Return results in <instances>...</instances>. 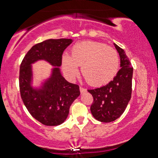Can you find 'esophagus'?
<instances>
[{
	"label": "esophagus",
	"instance_id": "1",
	"mask_svg": "<svg viewBox=\"0 0 158 158\" xmlns=\"http://www.w3.org/2000/svg\"><path fill=\"white\" fill-rule=\"evenodd\" d=\"M79 89H80V92H81V94H83V93H85V92H86V89H85V88H83V87H79Z\"/></svg>",
	"mask_w": 158,
	"mask_h": 158
}]
</instances>
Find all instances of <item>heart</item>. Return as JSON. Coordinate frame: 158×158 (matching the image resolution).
I'll return each mask as SVG.
<instances>
[{
    "label": "heart",
    "instance_id": "obj_1",
    "mask_svg": "<svg viewBox=\"0 0 158 158\" xmlns=\"http://www.w3.org/2000/svg\"><path fill=\"white\" fill-rule=\"evenodd\" d=\"M79 66L89 84L101 86L110 82L119 67L118 52L103 43L83 41L75 44L71 56L64 54L62 67L69 78L74 79L79 75Z\"/></svg>",
    "mask_w": 158,
    "mask_h": 158
}]
</instances>
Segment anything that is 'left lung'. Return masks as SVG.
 I'll use <instances>...</instances> for the list:
<instances>
[{
    "label": "left lung",
    "mask_w": 158,
    "mask_h": 158,
    "mask_svg": "<svg viewBox=\"0 0 158 158\" xmlns=\"http://www.w3.org/2000/svg\"><path fill=\"white\" fill-rule=\"evenodd\" d=\"M114 45L120 57L121 69L107 85L88 89L94 97L91 113L101 122H111L118 118L126 110L132 94L133 68L124 50L117 44Z\"/></svg>",
    "instance_id": "obj_1"
}]
</instances>
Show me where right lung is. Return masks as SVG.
<instances>
[{
	"instance_id": "1",
	"label": "right lung",
	"mask_w": 158,
	"mask_h": 158,
	"mask_svg": "<svg viewBox=\"0 0 158 158\" xmlns=\"http://www.w3.org/2000/svg\"><path fill=\"white\" fill-rule=\"evenodd\" d=\"M72 43V39L46 40L28 51L20 65L19 88L22 99L31 115L45 126L62 124L69 115L70 106L80 95L79 86L68 82L59 68L63 52ZM41 60L54 68L50 77L39 88H34L31 64Z\"/></svg>"
}]
</instances>
